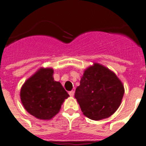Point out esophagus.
Wrapping results in <instances>:
<instances>
[{
	"instance_id": "obj_1",
	"label": "esophagus",
	"mask_w": 146,
	"mask_h": 146,
	"mask_svg": "<svg viewBox=\"0 0 146 146\" xmlns=\"http://www.w3.org/2000/svg\"><path fill=\"white\" fill-rule=\"evenodd\" d=\"M68 94H69V95H70L71 97H73L74 94V91H70V92H68Z\"/></svg>"
}]
</instances>
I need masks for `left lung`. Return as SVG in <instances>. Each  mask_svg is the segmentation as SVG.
<instances>
[{"label":"left lung","mask_w":146,"mask_h":146,"mask_svg":"<svg viewBox=\"0 0 146 146\" xmlns=\"http://www.w3.org/2000/svg\"><path fill=\"white\" fill-rule=\"evenodd\" d=\"M124 87L114 72L94 63L84 72L74 98L83 114L93 120L109 117L119 108Z\"/></svg>","instance_id":"obj_1"}]
</instances>
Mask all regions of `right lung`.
Instances as JSON below:
<instances>
[{"instance_id":"right-lung-1","label":"right lung","mask_w":146,"mask_h":146,"mask_svg":"<svg viewBox=\"0 0 146 146\" xmlns=\"http://www.w3.org/2000/svg\"><path fill=\"white\" fill-rule=\"evenodd\" d=\"M52 68H40L25 82L21 99L25 109L40 119H49L58 114L68 94L53 78Z\"/></svg>"}]
</instances>
